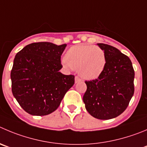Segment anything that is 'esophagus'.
Returning a JSON list of instances; mask_svg holds the SVG:
<instances>
[{"label":"esophagus","instance_id":"34e87169","mask_svg":"<svg viewBox=\"0 0 147 147\" xmlns=\"http://www.w3.org/2000/svg\"><path fill=\"white\" fill-rule=\"evenodd\" d=\"M81 81V79L79 76H75V83H78Z\"/></svg>","mask_w":147,"mask_h":147}]
</instances>
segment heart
Returning a JSON list of instances; mask_svg holds the SVG:
<instances>
[{"instance_id":"obj_1","label":"heart","mask_w":147,"mask_h":147,"mask_svg":"<svg viewBox=\"0 0 147 147\" xmlns=\"http://www.w3.org/2000/svg\"><path fill=\"white\" fill-rule=\"evenodd\" d=\"M62 63L66 69L78 70L83 79L92 80L98 78L105 70L106 57L100 47L79 45L68 49Z\"/></svg>"}]
</instances>
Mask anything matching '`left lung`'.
<instances>
[{"mask_svg":"<svg viewBox=\"0 0 147 147\" xmlns=\"http://www.w3.org/2000/svg\"><path fill=\"white\" fill-rule=\"evenodd\" d=\"M97 45L106 57L105 70L97 79L86 81L83 101L94 118L109 120L123 113L134 93V70L127 55L118 49L103 43Z\"/></svg>","mask_w":147,"mask_h":147,"instance_id":"obj_1","label":"left lung"}]
</instances>
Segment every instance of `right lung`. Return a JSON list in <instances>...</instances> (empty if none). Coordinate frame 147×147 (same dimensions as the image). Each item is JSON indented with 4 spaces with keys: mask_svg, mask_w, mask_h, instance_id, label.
<instances>
[{
    "mask_svg": "<svg viewBox=\"0 0 147 147\" xmlns=\"http://www.w3.org/2000/svg\"><path fill=\"white\" fill-rule=\"evenodd\" d=\"M66 44L34 42L17 53L11 72L13 97L29 114L42 116L55 111L68 89L74 75H64L61 57Z\"/></svg>",
    "mask_w": 147,
    "mask_h": 147,
    "instance_id": "obj_1",
    "label": "right lung"
}]
</instances>
